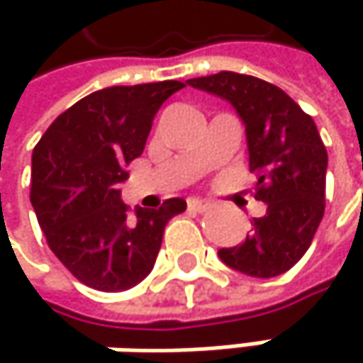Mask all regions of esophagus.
Here are the masks:
<instances>
[{
  "label": "esophagus",
  "instance_id": "34e87169",
  "mask_svg": "<svg viewBox=\"0 0 363 363\" xmlns=\"http://www.w3.org/2000/svg\"><path fill=\"white\" fill-rule=\"evenodd\" d=\"M186 203H189V210H193V212H208L212 208V201L199 199V197H191Z\"/></svg>",
  "mask_w": 363,
  "mask_h": 363
}]
</instances>
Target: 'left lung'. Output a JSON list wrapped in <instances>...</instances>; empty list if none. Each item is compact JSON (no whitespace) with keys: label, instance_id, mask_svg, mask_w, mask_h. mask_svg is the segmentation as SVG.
Listing matches in <instances>:
<instances>
[{"label":"left lung","instance_id":"8db88e82","mask_svg":"<svg viewBox=\"0 0 363 363\" xmlns=\"http://www.w3.org/2000/svg\"><path fill=\"white\" fill-rule=\"evenodd\" d=\"M189 86L229 101L246 123L254 197L267 212L244 244L218 250L225 264L252 277H275L309 250L326 210L328 153L311 115L281 88L233 71Z\"/></svg>","mask_w":363,"mask_h":363}]
</instances>
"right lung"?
Instances as JSON below:
<instances>
[{
  "label": "right lung",
  "instance_id": "obj_1",
  "mask_svg": "<svg viewBox=\"0 0 363 363\" xmlns=\"http://www.w3.org/2000/svg\"><path fill=\"white\" fill-rule=\"evenodd\" d=\"M181 88L168 79L92 92L60 113L33 149L31 203L45 242L94 290L143 281L168 220L186 210L181 197L134 212L119 199L125 166L143 153L155 113Z\"/></svg>",
  "mask_w": 363,
  "mask_h": 363
}]
</instances>
